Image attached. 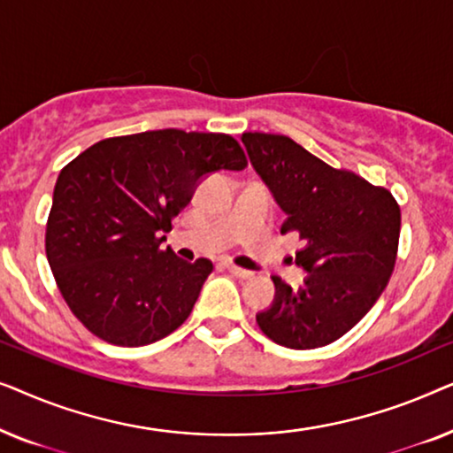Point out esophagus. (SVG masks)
Wrapping results in <instances>:
<instances>
[{"mask_svg":"<svg viewBox=\"0 0 453 453\" xmlns=\"http://www.w3.org/2000/svg\"><path fill=\"white\" fill-rule=\"evenodd\" d=\"M225 268H226L228 272H231V274L239 276V278H251V276H253V272L245 270V268H239V265H234V264H231V262H225Z\"/></svg>","mask_w":453,"mask_h":453,"instance_id":"esophagus-1","label":"esophagus"}]
</instances>
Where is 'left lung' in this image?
Instances as JSON below:
<instances>
[{
  "label": "left lung",
  "instance_id": "1",
  "mask_svg": "<svg viewBox=\"0 0 453 453\" xmlns=\"http://www.w3.org/2000/svg\"><path fill=\"white\" fill-rule=\"evenodd\" d=\"M257 175L305 247L296 265L307 272L301 288L272 276L276 295L257 326L276 344L319 349L361 321L392 276L400 239V206L346 169H334L280 134L241 135Z\"/></svg>",
  "mask_w": 453,
  "mask_h": 453
}]
</instances>
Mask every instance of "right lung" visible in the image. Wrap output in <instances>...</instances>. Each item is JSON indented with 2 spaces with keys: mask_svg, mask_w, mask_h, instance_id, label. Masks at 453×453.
<instances>
[{
  "mask_svg": "<svg viewBox=\"0 0 453 453\" xmlns=\"http://www.w3.org/2000/svg\"><path fill=\"white\" fill-rule=\"evenodd\" d=\"M233 135L157 129L96 142L61 169L45 251L72 313L104 342L146 346L175 332L214 265L163 247L203 175L243 171Z\"/></svg>",
  "mask_w": 453,
  "mask_h": 453,
  "instance_id": "1",
  "label": "right lung"
}]
</instances>
